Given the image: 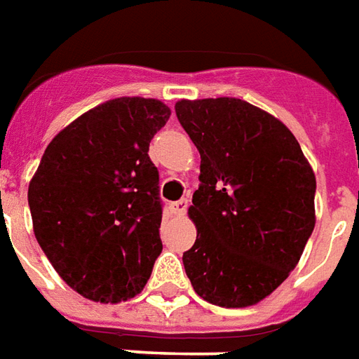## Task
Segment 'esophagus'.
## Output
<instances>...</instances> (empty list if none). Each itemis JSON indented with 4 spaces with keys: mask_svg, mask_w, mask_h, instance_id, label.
I'll list each match as a JSON object with an SVG mask.
<instances>
[{
    "mask_svg": "<svg viewBox=\"0 0 359 359\" xmlns=\"http://www.w3.org/2000/svg\"><path fill=\"white\" fill-rule=\"evenodd\" d=\"M188 202H190L188 198H180L179 202H172V203H171L172 213H177V215H184V213H187Z\"/></svg>",
    "mask_w": 359,
    "mask_h": 359,
    "instance_id": "esophagus-1",
    "label": "esophagus"
}]
</instances>
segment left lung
I'll list each match as a JSON object with an SVG mask.
<instances>
[{"label": "left lung", "instance_id": "left-lung-1", "mask_svg": "<svg viewBox=\"0 0 359 359\" xmlns=\"http://www.w3.org/2000/svg\"><path fill=\"white\" fill-rule=\"evenodd\" d=\"M175 111L202 157L188 278L210 304L254 306L290 275L313 233V169L294 134L244 100H180Z\"/></svg>", "mask_w": 359, "mask_h": 359}]
</instances>
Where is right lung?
Masks as SVG:
<instances>
[{"mask_svg": "<svg viewBox=\"0 0 359 359\" xmlns=\"http://www.w3.org/2000/svg\"><path fill=\"white\" fill-rule=\"evenodd\" d=\"M169 115L151 97L102 103L50 142L28 184L36 241L88 300L140 294L163 250L159 172L148 149Z\"/></svg>", "mask_w": 359, "mask_h": 359, "instance_id": "add662e5", "label": "right lung"}]
</instances>
